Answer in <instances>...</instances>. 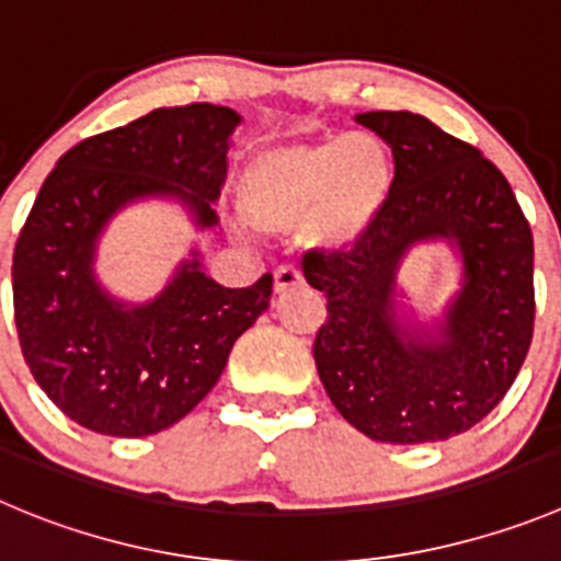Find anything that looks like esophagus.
<instances>
[{
	"label": "esophagus",
	"instance_id": "34e87169",
	"mask_svg": "<svg viewBox=\"0 0 561 561\" xmlns=\"http://www.w3.org/2000/svg\"><path fill=\"white\" fill-rule=\"evenodd\" d=\"M305 285V276L298 274L296 268H290V265H285V268H279L274 274V290L276 296H285V293L296 290V287Z\"/></svg>",
	"mask_w": 561,
	"mask_h": 561
}]
</instances>
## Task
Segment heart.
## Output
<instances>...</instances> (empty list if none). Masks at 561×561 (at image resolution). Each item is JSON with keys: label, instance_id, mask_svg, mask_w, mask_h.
Masks as SVG:
<instances>
[{"label": "heart", "instance_id": "b5f03b06", "mask_svg": "<svg viewBox=\"0 0 561 561\" xmlns=\"http://www.w3.org/2000/svg\"><path fill=\"white\" fill-rule=\"evenodd\" d=\"M392 154L374 133L293 140L256 151L238 176L245 221L282 234L301 227L318 251H348L379 224L392 193Z\"/></svg>", "mask_w": 561, "mask_h": 561}]
</instances>
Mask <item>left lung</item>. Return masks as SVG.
Here are the masks:
<instances>
[{"instance_id": "1", "label": "left lung", "mask_w": 561, "mask_h": 561, "mask_svg": "<svg viewBox=\"0 0 561 561\" xmlns=\"http://www.w3.org/2000/svg\"><path fill=\"white\" fill-rule=\"evenodd\" d=\"M392 151L390 202L374 232L337 254H307L327 296L312 357L340 415L376 443L417 446L468 432L499 407L534 332V240L506 176L476 146L407 110L359 113ZM448 242L460 290L432 322L403 305L412 248Z\"/></svg>"}]
</instances>
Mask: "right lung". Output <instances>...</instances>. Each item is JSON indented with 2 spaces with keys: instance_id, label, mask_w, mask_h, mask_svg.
Segmentation results:
<instances>
[{
  "instance_id": "1",
  "label": "right lung",
  "mask_w": 561,
  "mask_h": 561,
  "mask_svg": "<svg viewBox=\"0 0 561 561\" xmlns=\"http://www.w3.org/2000/svg\"><path fill=\"white\" fill-rule=\"evenodd\" d=\"M240 113L160 107L68 149L46 176L13 251L21 354L51 404L110 437L174 426L216 387L234 340L271 305L274 276L224 287L202 251L149 301H124L96 276L104 229L129 204L165 198L196 229H216Z\"/></svg>"
}]
</instances>
